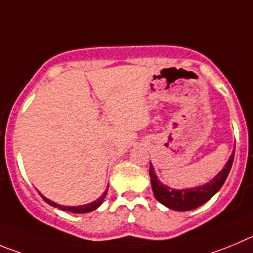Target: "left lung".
I'll return each mask as SVG.
<instances>
[{
	"label": "left lung",
	"mask_w": 253,
	"mask_h": 253,
	"mask_svg": "<svg viewBox=\"0 0 253 253\" xmlns=\"http://www.w3.org/2000/svg\"><path fill=\"white\" fill-rule=\"evenodd\" d=\"M233 157H235V150L232 151L228 161L226 162L223 169L217 173V176H214L212 180H210L205 185L190 188H172L164 185L157 178L155 173V169L151 164V186H152V191L156 200L166 207H169V209L176 210V211H190V210L197 209L201 205H204L205 202L209 201L212 196H214L221 190L228 173H230L231 167H232Z\"/></svg>",
	"instance_id": "8db88e82"
}]
</instances>
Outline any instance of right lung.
<instances>
[{"label": "right lung", "instance_id": "1", "mask_svg": "<svg viewBox=\"0 0 253 253\" xmlns=\"http://www.w3.org/2000/svg\"><path fill=\"white\" fill-rule=\"evenodd\" d=\"M107 191H108V186H107V188H106V190H105V192H103L102 195H101L100 197L97 198V200H94V201L91 202V204L80 205V206H65V205H58V204H56V202L51 201L49 198L44 197V196L41 195V193H40V192L39 193H40V195H41V197L43 198V200L47 202V204L51 205V206H53V207H57V209L62 210V211L72 212V213H88V212L94 211V210L98 209V207L101 206V204H102L103 200H105L106 193H107Z\"/></svg>", "mask_w": 253, "mask_h": 253}]
</instances>
